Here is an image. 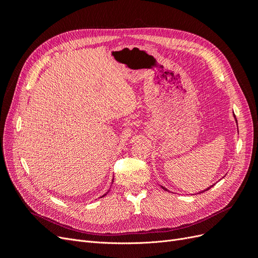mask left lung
<instances>
[{"instance_id":"obj_1","label":"left lung","mask_w":258,"mask_h":258,"mask_svg":"<svg viewBox=\"0 0 258 258\" xmlns=\"http://www.w3.org/2000/svg\"><path fill=\"white\" fill-rule=\"evenodd\" d=\"M235 119H236V116H235ZM236 121H237V119H236ZM237 126H238V124H237ZM212 186H213V185H212ZM212 186H210V187H208V188H206V189H205V190H201V191H200V192H204V191H206V190H208V189H210V188H211V187H212ZM161 187H162V188H163V189H165V190H168V189H167V188H166V187H163V186H161Z\"/></svg>"}]
</instances>
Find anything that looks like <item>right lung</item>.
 <instances>
[{
    "instance_id": "obj_1",
    "label": "right lung",
    "mask_w": 258,
    "mask_h": 258,
    "mask_svg": "<svg viewBox=\"0 0 258 258\" xmlns=\"http://www.w3.org/2000/svg\"><path fill=\"white\" fill-rule=\"evenodd\" d=\"M113 181H114V179H113ZM108 191H110V190H108ZM106 194H107V192H106ZM106 194H105V195H106ZM105 195H103V196H102V197H104V196H105Z\"/></svg>"
}]
</instances>
